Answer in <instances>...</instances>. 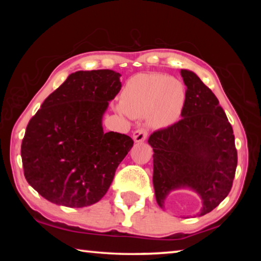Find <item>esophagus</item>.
Instances as JSON below:
<instances>
[{"label":"esophagus","instance_id":"1","mask_svg":"<svg viewBox=\"0 0 261 261\" xmlns=\"http://www.w3.org/2000/svg\"><path fill=\"white\" fill-rule=\"evenodd\" d=\"M132 138H134L135 143H141L147 138V131L144 129H137L132 135Z\"/></svg>","mask_w":261,"mask_h":261}]
</instances>
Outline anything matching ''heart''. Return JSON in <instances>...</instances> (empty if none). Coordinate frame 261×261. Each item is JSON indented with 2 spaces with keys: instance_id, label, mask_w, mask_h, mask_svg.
Returning a JSON list of instances; mask_svg holds the SVG:
<instances>
[{
  "instance_id": "1",
  "label": "heart",
  "mask_w": 261,
  "mask_h": 261,
  "mask_svg": "<svg viewBox=\"0 0 261 261\" xmlns=\"http://www.w3.org/2000/svg\"><path fill=\"white\" fill-rule=\"evenodd\" d=\"M185 102V87L177 78L162 73H138L127 79L120 95L117 113L125 116L146 115L155 129L178 120Z\"/></svg>"
}]
</instances>
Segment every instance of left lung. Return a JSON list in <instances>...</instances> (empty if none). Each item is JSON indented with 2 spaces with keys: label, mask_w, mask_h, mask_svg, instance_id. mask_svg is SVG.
I'll use <instances>...</instances> for the list:
<instances>
[{
  "label": "left lung",
  "mask_w": 261,
  "mask_h": 261,
  "mask_svg": "<svg viewBox=\"0 0 261 261\" xmlns=\"http://www.w3.org/2000/svg\"><path fill=\"white\" fill-rule=\"evenodd\" d=\"M187 92L182 120L153 132V185L159 206L171 192L189 189L200 197L198 216L228 196L237 167L235 136L226 113L208 87L190 70H180Z\"/></svg>",
  "instance_id": "1"
}]
</instances>
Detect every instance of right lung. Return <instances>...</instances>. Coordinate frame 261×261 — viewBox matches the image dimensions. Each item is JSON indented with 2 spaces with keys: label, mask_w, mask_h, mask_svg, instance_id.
Masks as SVG:
<instances>
[{
  "label": "right lung",
  "mask_w": 261,
  "mask_h": 261,
  "mask_svg": "<svg viewBox=\"0 0 261 261\" xmlns=\"http://www.w3.org/2000/svg\"><path fill=\"white\" fill-rule=\"evenodd\" d=\"M120 77L108 69L69 74L30 120L20 151L24 175L53 204L81 208L98 202L134 146L129 136L102 127Z\"/></svg>",
  "instance_id": "1"
}]
</instances>
